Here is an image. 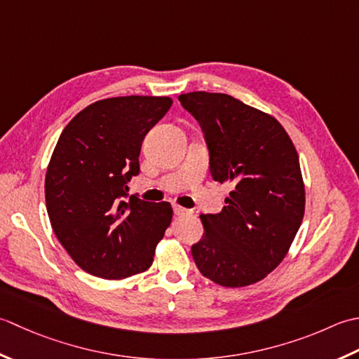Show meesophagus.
<instances>
[{"mask_svg": "<svg viewBox=\"0 0 359 359\" xmlns=\"http://www.w3.org/2000/svg\"><path fill=\"white\" fill-rule=\"evenodd\" d=\"M173 212H175V215H178V217L192 215V210H189V209L182 208V206H178V204H175V206H173Z\"/></svg>", "mask_w": 359, "mask_h": 359, "instance_id": "34e87169", "label": "esophagus"}]
</instances>
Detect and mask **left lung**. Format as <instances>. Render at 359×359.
Segmentation results:
<instances>
[{"label": "left lung", "mask_w": 359, "mask_h": 359, "mask_svg": "<svg viewBox=\"0 0 359 359\" xmlns=\"http://www.w3.org/2000/svg\"><path fill=\"white\" fill-rule=\"evenodd\" d=\"M200 122L214 181L229 182L220 214L200 215V273L222 287L252 285L279 266L302 223L305 186L294 144L271 114L223 93L181 94Z\"/></svg>", "instance_id": "obj_1"}]
</instances>
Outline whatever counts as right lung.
Segmentation results:
<instances>
[{
    "label": "right lung",
    "mask_w": 359,
    "mask_h": 359,
    "mask_svg": "<svg viewBox=\"0 0 359 359\" xmlns=\"http://www.w3.org/2000/svg\"><path fill=\"white\" fill-rule=\"evenodd\" d=\"M172 107L170 97L97 100L71 119L50 156L45 196L50 226L83 271L108 280L149 269L170 226V203L131 195L145 135Z\"/></svg>",
    "instance_id": "obj_1"
}]
</instances>
